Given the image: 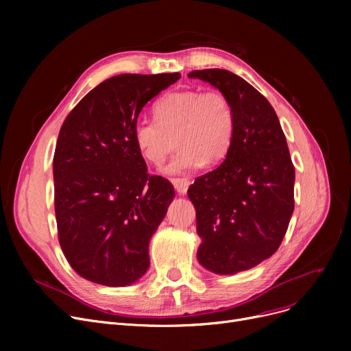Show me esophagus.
<instances>
[{
  "instance_id": "esophagus-1",
  "label": "esophagus",
  "mask_w": 351,
  "mask_h": 351,
  "mask_svg": "<svg viewBox=\"0 0 351 351\" xmlns=\"http://www.w3.org/2000/svg\"><path fill=\"white\" fill-rule=\"evenodd\" d=\"M172 185L175 186L179 195H186L191 185V180L186 178H176V179H172Z\"/></svg>"
}]
</instances>
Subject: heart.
I'll use <instances>...</instances> for the list:
<instances>
[{"mask_svg":"<svg viewBox=\"0 0 351 351\" xmlns=\"http://www.w3.org/2000/svg\"><path fill=\"white\" fill-rule=\"evenodd\" d=\"M132 135L139 154L155 165L168 155L176 135L179 149L162 172L179 175L228 155L234 136V114L220 92L176 90L155 105V119L135 121Z\"/></svg>","mask_w":351,"mask_h":351,"instance_id":"1","label":"heart"}]
</instances>
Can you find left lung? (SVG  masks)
<instances>
[{
  "label": "left lung",
  "instance_id": "left-lung-1",
  "mask_svg": "<svg viewBox=\"0 0 351 351\" xmlns=\"http://www.w3.org/2000/svg\"><path fill=\"white\" fill-rule=\"evenodd\" d=\"M229 99L234 136L220 166L188 191L196 209L199 263L216 274L249 270L279 249L294 209V166L269 101L226 69L192 71Z\"/></svg>",
  "mask_w": 351,
  "mask_h": 351
}]
</instances>
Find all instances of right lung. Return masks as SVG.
I'll use <instances>...</instances> for the list:
<instances>
[{"instance_id":"right-lung-1","label":"right lung","mask_w":351,"mask_h":351,"mask_svg":"<svg viewBox=\"0 0 351 351\" xmlns=\"http://www.w3.org/2000/svg\"><path fill=\"white\" fill-rule=\"evenodd\" d=\"M179 78L178 72L109 78L61 126L52 165L58 239L71 267L92 283L131 286L149 269L151 237L175 191L147 175L134 123Z\"/></svg>"}]
</instances>
